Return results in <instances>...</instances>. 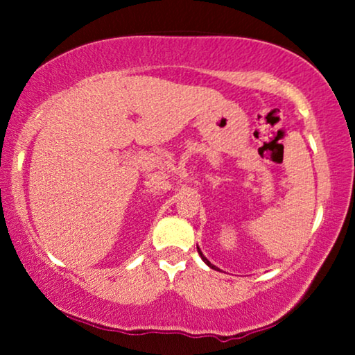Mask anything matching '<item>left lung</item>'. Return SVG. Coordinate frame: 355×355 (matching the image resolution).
<instances>
[{"instance_id":"8db88e82","label":"left lung","mask_w":355,"mask_h":355,"mask_svg":"<svg viewBox=\"0 0 355 355\" xmlns=\"http://www.w3.org/2000/svg\"><path fill=\"white\" fill-rule=\"evenodd\" d=\"M197 252H198V255H200V257H202V260H203V261H205V263H207L208 266H210V268H213V270H218V268H216V266H215V265H213V263H210V260H208V259H207V257L202 254V250H200V249H198V245H197Z\"/></svg>"}]
</instances>
